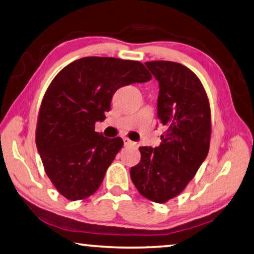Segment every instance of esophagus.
<instances>
[{
    "label": "esophagus",
    "instance_id": "esophagus-1",
    "mask_svg": "<svg viewBox=\"0 0 254 254\" xmlns=\"http://www.w3.org/2000/svg\"><path fill=\"white\" fill-rule=\"evenodd\" d=\"M123 139H124V144L126 146H135L136 145V143L132 142V140H130L128 137H124Z\"/></svg>",
    "mask_w": 254,
    "mask_h": 254
}]
</instances>
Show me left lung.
I'll list each match as a JSON object with an SVG mask.
<instances>
[{
  "label": "left lung",
  "mask_w": 254,
  "mask_h": 254,
  "mask_svg": "<svg viewBox=\"0 0 254 254\" xmlns=\"http://www.w3.org/2000/svg\"><path fill=\"white\" fill-rule=\"evenodd\" d=\"M145 65L159 83L158 120L166 126L158 147L140 146V161L130 178L144 197L165 203L185 189L209 152L211 116L196 75L173 61Z\"/></svg>",
  "instance_id": "1"
}]
</instances>
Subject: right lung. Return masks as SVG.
Returning <instances> with one entry per match:
<instances>
[{
    "label": "right lung",
    "mask_w": 254,
    "mask_h": 254,
    "mask_svg": "<svg viewBox=\"0 0 254 254\" xmlns=\"http://www.w3.org/2000/svg\"><path fill=\"white\" fill-rule=\"evenodd\" d=\"M150 79L138 61L102 57L81 58L54 77L42 101L36 145L46 175L68 200L95 193L124 145L94 130L117 89Z\"/></svg>",
    "instance_id": "add662e5"
}]
</instances>
